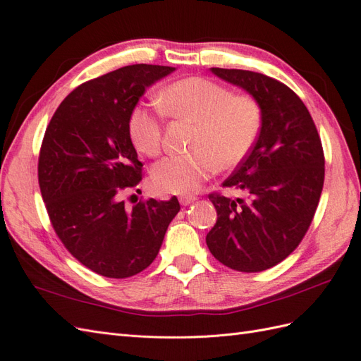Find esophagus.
Wrapping results in <instances>:
<instances>
[{"label": "esophagus", "instance_id": "obj_1", "mask_svg": "<svg viewBox=\"0 0 361 361\" xmlns=\"http://www.w3.org/2000/svg\"><path fill=\"white\" fill-rule=\"evenodd\" d=\"M195 200V197H192V195H183V197H180V204L181 205H189L190 202H193Z\"/></svg>", "mask_w": 361, "mask_h": 361}]
</instances>
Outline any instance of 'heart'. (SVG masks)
I'll return each instance as SVG.
<instances>
[{"label": "heart", "mask_w": 361, "mask_h": 361, "mask_svg": "<svg viewBox=\"0 0 361 361\" xmlns=\"http://www.w3.org/2000/svg\"><path fill=\"white\" fill-rule=\"evenodd\" d=\"M159 106L171 118L195 123L189 143L192 152L163 159L152 169L154 186L164 193H193L218 166H238L255 145L263 123L262 106L252 95L233 94L228 87L202 77L168 85L160 92ZM128 133L140 152L149 157L161 152L163 126L159 111L133 109Z\"/></svg>", "instance_id": "b5f03b06"}]
</instances>
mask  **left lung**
<instances>
[{
	"mask_svg": "<svg viewBox=\"0 0 361 361\" xmlns=\"http://www.w3.org/2000/svg\"><path fill=\"white\" fill-rule=\"evenodd\" d=\"M260 102L263 123L251 152L226 178L246 200L209 195L218 221L205 242L216 260L239 272H262L301 243L325 178L322 142L301 98L281 81L243 69L212 68Z\"/></svg>",
	"mask_w": 361,
	"mask_h": 361,
	"instance_id": "1",
	"label": "left lung"
}]
</instances>
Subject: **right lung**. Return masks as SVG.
I'll return each instance as SVG.
<instances>
[{"label":"right lung","instance_id":"1","mask_svg":"<svg viewBox=\"0 0 361 361\" xmlns=\"http://www.w3.org/2000/svg\"><path fill=\"white\" fill-rule=\"evenodd\" d=\"M175 68L130 65L80 85L51 118L39 152V188L53 228L87 269L128 278L154 262L178 200L139 201L126 189L142 181L128 118L145 89Z\"/></svg>","mask_w":361,"mask_h":361}]
</instances>
